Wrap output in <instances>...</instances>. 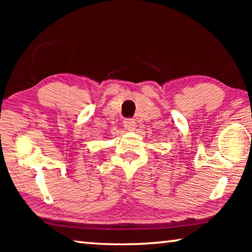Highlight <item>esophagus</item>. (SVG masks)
<instances>
[{"label":"esophagus","mask_w":252,"mask_h":252,"mask_svg":"<svg viewBox=\"0 0 252 252\" xmlns=\"http://www.w3.org/2000/svg\"><path fill=\"white\" fill-rule=\"evenodd\" d=\"M123 126H125L126 130L132 131L135 127V122L133 119H126V120L123 121Z\"/></svg>","instance_id":"34e87169"}]
</instances>
